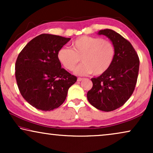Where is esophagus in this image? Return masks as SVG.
Wrapping results in <instances>:
<instances>
[{"instance_id":"obj_1","label":"esophagus","mask_w":153,"mask_h":153,"mask_svg":"<svg viewBox=\"0 0 153 153\" xmlns=\"http://www.w3.org/2000/svg\"><path fill=\"white\" fill-rule=\"evenodd\" d=\"M83 78H81V77H79L78 79H77V81H81L83 80Z\"/></svg>"}]
</instances>
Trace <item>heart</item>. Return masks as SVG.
<instances>
[{
  "label": "heart",
  "instance_id": "obj_1",
  "mask_svg": "<svg viewBox=\"0 0 153 153\" xmlns=\"http://www.w3.org/2000/svg\"><path fill=\"white\" fill-rule=\"evenodd\" d=\"M116 56V49L111 42L100 37L81 36L72 42V49L62 47L58 50V61L66 70H74L80 59L82 61L74 70L78 75L93 73L99 76L111 66Z\"/></svg>",
  "mask_w": 153,
  "mask_h": 153
}]
</instances>
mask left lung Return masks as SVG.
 Here are the masks:
<instances>
[{"label":"left lung","instance_id":"left-lung-1","mask_svg":"<svg viewBox=\"0 0 153 153\" xmlns=\"http://www.w3.org/2000/svg\"><path fill=\"white\" fill-rule=\"evenodd\" d=\"M98 34L111 39L116 56L105 73L91 79L93 87L87 98L94 107L108 112L122 106L132 95L139 74V58L131 43L118 33L104 29Z\"/></svg>","mask_w":153,"mask_h":153}]
</instances>
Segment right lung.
I'll use <instances>...</instances> for the list:
<instances>
[{
  "label": "right lung",
  "instance_id": "add662e5",
  "mask_svg": "<svg viewBox=\"0 0 153 153\" xmlns=\"http://www.w3.org/2000/svg\"><path fill=\"white\" fill-rule=\"evenodd\" d=\"M70 38L42 34L27 44L15 64L16 83L22 97L33 107L51 111L65 102L76 76L61 68L57 53Z\"/></svg>",
  "mask_w": 153,
  "mask_h": 153
}]
</instances>
